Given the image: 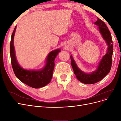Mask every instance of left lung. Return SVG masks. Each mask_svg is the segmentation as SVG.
I'll list each match as a JSON object with an SVG mask.
<instances>
[{"instance_id":"1","label":"left lung","mask_w":121,"mask_h":121,"mask_svg":"<svg viewBox=\"0 0 121 121\" xmlns=\"http://www.w3.org/2000/svg\"><path fill=\"white\" fill-rule=\"evenodd\" d=\"M94 24L98 26L99 31L108 45L107 53L102 56L96 70L90 73L82 71L77 66L73 56L72 55L70 56L71 64L77 79L81 82L86 84H92L101 81L110 72L112 67L113 44L111 33L104 22L99 18L97 17V20Z\"/></svg>"}]
</instances>
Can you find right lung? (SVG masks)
<instances>
[{
	"label": "right lung",
	"instance_id": "1",
	"mask_svg": "<svg viewBox=\"0 0 121 121\" xmlns=\"http://www.w3.org/2000/svg\"><path fill=\"white\" fill-rule=\"evenodd\" d=\"M17 26L14 28L11 37L10 44V54L11 63L14 74L17 79L23 83L34 88L44 87L50 83L52 77L54 68V60L61 52L56 49L50 52L46 59V64L42 69L38 70L28 69L21 67L17 60L13 45V38Z\"/></svg>",
	"mask_w": 121,
	"mask_h": 121
}]
</instances>
